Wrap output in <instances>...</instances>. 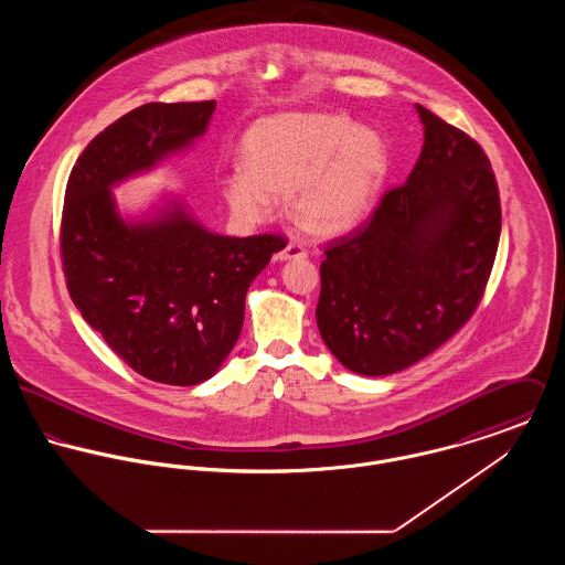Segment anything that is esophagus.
I'll use <instances>...</instances> for the list:
<instances>
[{
	"label": "esophagus",
	"mask_w": 565,
	"mask_h": 565,
	"mask_svg": "<svg viewBox=\"0 0 565 565\" xmlns=\"http://www.w3.org/2000/svg\"><path fill=\"white\" fill-rule=\"evenodd\" d=\"M278 260H298V258H307V249L298 243H287L278 254H276Z\"/></svg>",
	"instance_id": "esophagus-1"
}]
</instances>
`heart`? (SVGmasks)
<instances>
[{"mask_svg": "<svg viewBox=\"0 0 565 565\" xmlns=\"http://www.w3.org/2000/svg\"><path fill=\"white\" fill-rule=\"evenodd\" d=\"M243 173L224 182V198L245 222H263L285 190L287 215L305 233L332 237L354 228L390 175L381 132L334 113H278L254 121L239 148Z\"/></svg>", "mask_w": 565, "mask_h": 565, "instance_id": "b5f03b06", "label": "heart"}]
</instances>
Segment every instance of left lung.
Masks as SVG:
<instances>
[{
  "mask_svg": "<svg viewBox=\"0 0 565 565\" xmlns=\"http://www.w3.org/2000/svg\"><path fill=\"white\" fill-rule=\"evenodd\" d=\"M422 154L372 217L323 249L318 328L337 361L387 376L472 318L500 239L498 184L483 148L415 104Z\"/></svg>",
  "mask_w": 565,
  "mask_h": 565,
  "instance_id": "left-lung-1",
  "label": "left lung"
}]
</instances>
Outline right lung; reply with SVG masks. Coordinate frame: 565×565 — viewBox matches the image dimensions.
<instances>
[{
  "label": "right lung",
  "mask_w": 565,
  "mask_h": 565,
  "mask_svg": "<svg viewBox=\"0 0 565 565\" xmlns=\"http://www.w3.org/2000/svg\"><path fill=\"white\" fill-rule=\"evenodd\" d=\"M213 110L215 99L130 110L84 148L65 191L61 256L74 305L135 372L178 387L222 367L245 294L285 239L211 233L180 200L124 220L110 189L186 150Z\"/></svg>",
  "instance_id": "1"
}]
</instances>
